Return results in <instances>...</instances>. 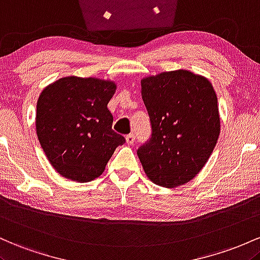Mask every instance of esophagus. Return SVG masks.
<instances>
[{"instance_id": "34e87169", "label": "esophagus", "mask_w": 260, "mask_h": 260, "mask_svg": "<svg viewBox=\"0 0 260 260\" xmlns=\"http://www.w3.org/2000/svg\"><path fill=\"white\" fill-rule=\"evenodd\" d=\"M125 139H126V142H127V144L131 145V144H134V142H135L136 136L134 135V134H129V135L125 136Z\"/></svg>"}]
</instances>
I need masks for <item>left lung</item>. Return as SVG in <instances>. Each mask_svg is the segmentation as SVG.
<instances>
[{
	"instance_id": "8db88e82",
	"label": "left lung",
	"mask_w": 260,
	"mask_h": 260,
	"mask_svg": "<svg viewBox=\"0 0 260 260\" xmlns=\"http://www.w3.org/2000/svg\"><path fill=\"white\" fill-rule=\"evenodd\" d=\"M151 138L138 156L147 177L177 188L191 180L211 156L220 135L217 97L205 77L186 70L141 81Z\"/></svg>"
}]
</instances>
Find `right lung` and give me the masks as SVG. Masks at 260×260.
Listing matches in <instances>:
<instances>
[{
  "label": "right lung",
  "instance_id": "1",
  "mask_svg": "<svg viewBox=\"0 0 260 260\" xmlns=\"http://www.w3.org/2000/svg\"><path fill=\"white\" fill-rule=\"evenodd\" d=\"M115 84L98 78L70 76L40 93L37 134L57 173L74 182H91L106 169L125 138L112 129L108 103Z\"/></svg>",
  "mask_w": 260,
  "mask_h": 260
}]
</instances>
